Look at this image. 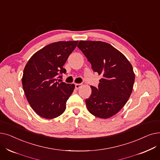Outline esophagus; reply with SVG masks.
I'll use <instances>...</instances> for the list:
<instances>
[{
  "label": "esophagus",
  "instance_id": "34e87169",
  "mask_svg": "<svg viewBox=\"0 0 160 160\" xmlns=\"http://www.w3.org/2000/svg\"><path fill=\"white\" fill-rule=\"evenodd\" d=\"M81 83H75V88L76 89H78V88H80V87L81 86Z\"/></svg>",
  "mask_w": 160,
  "mask_h": 160
}]
</instances>
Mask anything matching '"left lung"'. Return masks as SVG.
<instances>
[{"mask_svg":"<svg viewBox=\"0 0 160 160\" xmlns=\"http://www.w3.org/2000/svg\"><path fill=\"white\" fill-rule=\"evenodd\" d=\"M91 63L92 69L102 74L98 88L91 86L86 99L88 111L108 119L118 113L132 92L135 74L130 62L120 51L102 41H80L77 45Z\"/></svg>","mask_w":160,"mask_h":160,"instance_id":"obj_1","label":"left lung"}]
</instances>
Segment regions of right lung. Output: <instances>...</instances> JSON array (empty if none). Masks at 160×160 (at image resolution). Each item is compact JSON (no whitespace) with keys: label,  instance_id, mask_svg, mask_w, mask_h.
Instances as JSON below:
<instances>
[{"label":"right lung","instance_id":"obj_1","mask_svg":"<svg viewBox=\"0 0 160 160\" xmlns=\"http://www.w3.org/2000/svg\"><path fill=\"white\" fill-rule=\"evenodd\" d=\"M78 41L50 43L33 54L25 66L22 88L28 103L38 115L51 119L62 115L75 86L58 82L59 74L65 73L63 66L74 50Z\"/></svg>","mask_w":160,"mask_h":160}]
</instances>
